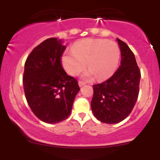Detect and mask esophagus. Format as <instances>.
<instances>
[{
    "label": "esophagus",
    "instance_id": "obj_1",
    "mask_svg": "<svg viewBox=\"0 0 160 160\" xmlns=\"http://www.w3.org/2000/svg\"><path fill=\"white\" fill-rule=\"evenodd\" d=\"M78 84H79V86H80V87H81V86L85 85L86 83L84 82H82V81H79L78 82Z\"/></svg>",
    "mask_w": 160,
    "mask_h": 160
}]
</instances>
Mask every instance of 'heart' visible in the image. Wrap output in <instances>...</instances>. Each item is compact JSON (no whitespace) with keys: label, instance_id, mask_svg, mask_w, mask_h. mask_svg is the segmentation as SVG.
<instances>
[{"label":"heart","instance_id":"1","mask_svg":"<svg viewBox=\"0 0 160 160\" xmlns=\"http://www.w3.org/2000/svg\"><path fill=\"white\" fill-rule=\"evenodd\" d=\"M120 47L117 43L106 39L82 40L75 43L71 50H66L62 56V64L66 72L75 76L86 67L82 78L91 80L97 76L99 80L111 78L118 66Z\"/></svg>","mask_w":160,"mask_h":160}]
</instances>
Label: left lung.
I'll use <instances>...</instances> for the list:
<instances>
[{"instance_id": "8db88e82", "label": "left lung", "mask_w": 160, "mask_h": 160, "mask_svg": "<svg viewBox=\"0 0 160 160\" xmlns=\"http://www.w3.org/2000/svg\"><path fill=\"white\" fill-rule=\"evenodd\" d=\"M121 52L120 65L111 78L93 85L91 108L97 120L108 124L118 123L132 111L139 92L141 72L134 53L117 38Z\"/></svg>"}]
</instances>
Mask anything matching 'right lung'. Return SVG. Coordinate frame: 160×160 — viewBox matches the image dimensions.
I'll return each mask as SVG.
<instances>
[{"label":"right lung","mask_w":160,"mask_h":160,"mask_svg":"<svg viewBox=\"0 0 160 160\" xmlns=\"http://www.w3.org/2000/svg\"><path fill=\"white\" fill-rule=\"evenodd\" d=\"M66 47L61 39L49 38L30 53L25 63L23 87L34 115L49 124L65 120L71 113L80 87L63 69L61 58Z\"/></svg>","instance_id":"right-lung-1"}]
</instances>
